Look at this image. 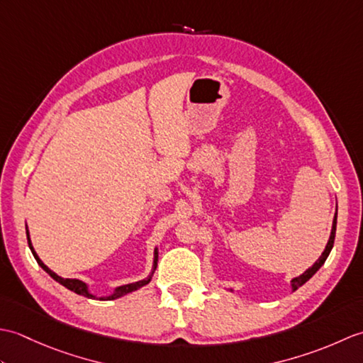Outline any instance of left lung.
Here are the masks:
<instances>
[{"label":"left lung","instance_id":"left-lung-1","mask_svg":"<svg viewBox=\"0 0 363 363\" xmlns=\"http://www.w3.org/2000/svg\"><path fill=\"white\" fill-rule=\"evenodd\" d=\"M335 229H337V211H335V215H334L333 229H330V235H329V240H328V245H326L325 251L321 252L320 259H318L317 262H315V264H313L311 268H307L303 274H299V276H296V277H293V279L290 281L291 291H295V290H298V289L301 287V285H304L307 281L311 279V277H312L315 273L318 272V269L323 267V264H325L326 259H328V256H329L330 250H333V246H334V240H335ZM229 290H230V291H234L233 289H229Z\"/></svg>","mask_w":363,"mask_h":363}]
</instances>
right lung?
<instances>
[{
  "mask_svg": "<svg viewBox=\"0 0 363 363\" xmlns=\"http://www.w3.org/2000/svg\"><path fill=\"white\" fill-rule=\"evenodd\" d=\"M26 237H28V245H29V250H30V252H33V256H34V259L37 260V264L40 265L46 273H48L54 281L56 282H59L60 285H64L65 289H68V290H72V291H74V293H78V295H81V296H86V298H91V299H99V301H112V299H117V298H121V296H125V295H128V293H130V291H135V290H138V289H142V287H145L146 284H148L151 279H152V274H154V272H156V267H157V257H159V251H157V248H154V260H152V268H151V273L145 277V279H142V281H137V282H130V284H126V285H120V287H115L113 289V291L111 293V295H106V296H96V295H94V293L90 291V289H89V284H86L84 281H81V279H67V277H62V276H59V274H56L52 272V269H50L48 267H46L43 262L40 260V257L37 256V252H35V250H34V246H33V242H30V238H29V230H28V226H26Z\"/></svg>",
  "mask_w": 363,
  "mask_h": 363,
  "instance_id": "add662e5",
  "label": "right lung"
}]
</instances>
